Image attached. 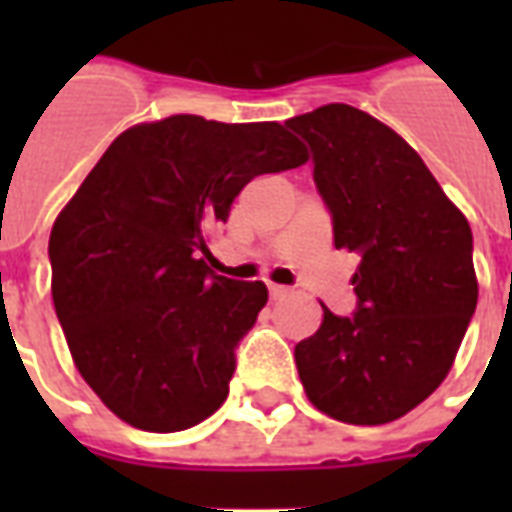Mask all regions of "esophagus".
<instances>
[{"label":"esophagus","mask_w":512,"mask_h":512,"mask_svg":"<svg viewBox=\"0 0 512 512\" xmlns=\"http://www.w3.org/2000/svg\"><path fill=\"white\" fill-rule=\"evenodd\" d=\"M268 293H271V299H285V296H290V288H285V285H268Z\"/></svg>","instance_id":"esophagus-1"}]
</instances>
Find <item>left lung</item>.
I'll use <instances>...</instances> for the list:
<instances>
[{"instance_id":"obj_1","label":"left lung","mask_w":512,"mask_h":512,"mask_svg":"<svg viewBox=\"0 0 512 512\" xmlns=\"http://www.w3.org/2000/svg\"><path fill=\"white\" fill-rule=\"evenodd\" d=\"M285 126L312 147L334 246L362 257L359 310L296 345L310 403L348 425H384L430 397L450 373L477 307L472 227L425 161L381 120L326 104Z\"/></svg>"}]
</instances>
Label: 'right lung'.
<instances>
[{
	"instance_id": "obj_1",
	"label": "right lung",
	"mask_w": 512,
	"mask_h": 512,
	"mask_svg": "<svg viewBox=\"0 0 512 512\" xmlns=\"http://www.w3.org/2000/svg\"><path fill=\"white\" fill-rule=\"evenodd\" d=\"M307 158L279 123L197 115L139 123L106 147L54 219L49 257L73 365L115 417L175 433L222 406L268 290L213 274L208 238L249 180Z\"/></svg>"
}]
</instances>
